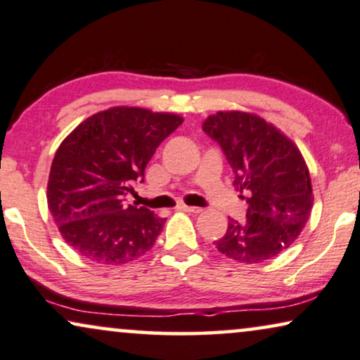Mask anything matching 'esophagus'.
<instances>
[{"label": "esophagus", "instance_id": "obj_1", "mask_svg": "<svg viewBox=\"0 0 360 360\" xmlns=\"http://www.w3.org/2000/svg\"><path fill=\"white\" fill-rule=\"evenodd\" d=\"M177 209H179V211H184V212H193V214H198V212H201V211H202L201 207H195V206H186V204H177Z\"/></svg>", "mask_w": 360, "mask_h": 360}]
</instances>
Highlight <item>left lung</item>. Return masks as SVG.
Instances as JSON below:
<instances>
[{
	"instance_id": "left-lung-1",
	"label": "left lung",
	"mask_w": 360,
	"mask_h": 360,
	"mask_svg": "<svg viewBox=\"0 0 360 360\" xmlns=\"http://www.w3.org/2000/svg\"><path fill=\"white\" fill-rule=\"evenodd\" d=\"M234 172V188L248 194L244 221L231 219L216 248L244 264L269 261L297 239L311 216V176L288 136L257 115L219 111L202 122ZM244 198V195H243Z\"/></svg>"
}]
</instances>
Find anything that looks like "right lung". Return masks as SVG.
<instances>
[{
    "mask_svg": "<svg viewBox=\"0 0 360 360\" xmlns=\"http://www.w3.org/2000/svg\"><path fill=\"white\" fill-rule=\"evenodd\" d=\"M183 117L116 106L89 116L54 154L48 207L63 239L89 261L121 266L146 254L166 219L126 202L159 144Z\"/></svg>",
    "mask_w": 360,
    "mask_h": 360,
    "instance_id": "add662e5",
    "label": "right lung"
}]
</instances>
